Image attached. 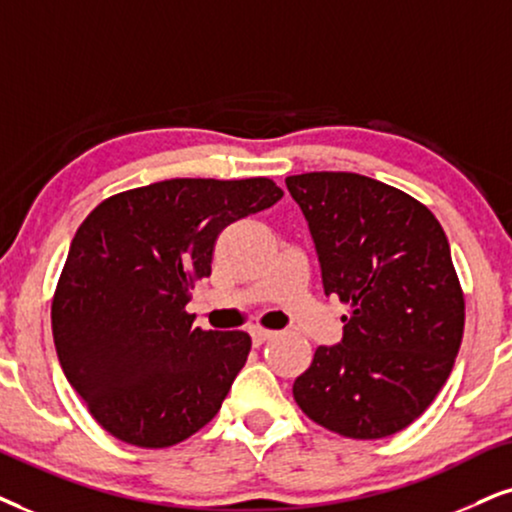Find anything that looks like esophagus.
<instances>
[{"label":"esophagus","instance_id":"obj_1","mask_svg":"<svg viewBox=\"0 0 512 512\" xmlns=\"http://www.w3.org/2000/svg\"><path fill=\"white\" fill-rule=\"evenodd\" d=\"M250 335H252V342H255V345H262V342H267V340H271L274 338V331H267V328H260V326H255V328H250Z\"/></svg>","mask_w":512,"mask_h":512}]
</instances>
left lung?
Here are the masks:
<instances>
[{
  "mask_svg": "<svg viewBox=\"0 0 512 512\" xmlns=\"http://www.w3.org/2000/svg\"><path fill=\"white\" fill-rule=\"evenodd\" d=\"M286 186L307 219L323 293L352 304L342 340L316 349L293 397L342 437H390L432 404L461 347L449 241L425 205L383 181L307 172Z\"/></svg>",
  "mask_w": 512,
  "mask_h": 512,
  "instance_id": "8db88e82",
  "label": "left lung"
}]
</instances>
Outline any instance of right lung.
<instances>
[{"mask_svg": "<svg viewBox=\"0 0 512 512\" xmlns=\"http://www.w3.org/2000/svg\"><path fill=\"white\" fill-rule=\"evenodd\" d=\"M271 179H167L103 200L70 243L51 304L63 373L122 442L163 449L217 416L250 352L186 312L229 224L271 208Z\"/></svg>", "mask_w": 512, "mask_h": 512, "instance_id": "obj_1", "label": "right lung"}]
</instances>
